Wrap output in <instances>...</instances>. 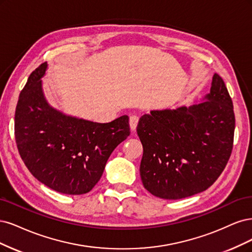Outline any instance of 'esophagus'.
Returning <instances> with one entry per match:
<instances>
[{
  "label": "esophagus",
  "mask_w": 252,
  "mask_h": 252,
  "mask_svg": "<svg viewBox=\"0 0 252 252\" xmlns=\"http://www.w3.org/2000/svg\"><path fill=\"white\" fill-rule=\"evenodd\" d=\"M138 121H139V118H138V116H136V115H132L131 117H129V127H131L132 131H135L136 129Z\"/></svg>",
  "instance_id": "1"
}]
</instances>
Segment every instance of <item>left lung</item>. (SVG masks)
Returning a JSON list of instances; mask_svg holds the SVG:
<instances>
[{
  "label": "left lung",
  "instance_id": "obj_1",
  "mask_svg": "<svg viewBox=\"0 0 252 252\" xmlns=\"http://www.w3.org/2000/svg\"><path fill=\"white\" fill-rule=\"evenodd\" d=\"M189 107L152 110L140 117V177L154 196L178 200L206 190L230 157L234 134L232 100L215 73L208 94Z\"/></svg>",
  "mask_w": 252,
  "mask_h": 252
}]
</instances>
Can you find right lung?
<instances>
[{
	"instance_id": "1",
	"label": "right lung",
	"mask_w": 252,
	"mask_h": 252,
	"mask_svg": "<svg viewBox=\"0 0 252 252\" xmlns=\"http://www.w3.org/2000/svg\"><path fill=\"white\" fill-rule=\"evenodd\" d=\"M48 63L31 73L14 116L24 163L36 179L66 194H83L99 181L112 152L129 135L127 115L108 124L64 114L48 102L43 80Z\"/></svg>"
}]
</instances>
